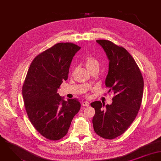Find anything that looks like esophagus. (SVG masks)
<instances>
[{
  "label": "esophagus",
  "mask_w": 161,
  "mask_h": 161,
  "mask_svg": "<svg viewBox=\"0 0 161 161\" xmlns=\"http://www.w3.org/2000/svg\"><path fill=\"white\" fill-rule=\"evenodd\" d=\"M82 106L85 107H88L89 106V103L88 101H84L82 103Z\"/></svg>",
  "instance_id": "obj_1"
}]
</instances>
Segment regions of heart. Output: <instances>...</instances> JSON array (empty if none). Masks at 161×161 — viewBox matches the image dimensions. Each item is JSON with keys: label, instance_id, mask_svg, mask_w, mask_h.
<instances>
[{"label": "heart", "instance_id": "heart-1", "mask_svg": "<svg viewBox=\"0 0 161 161\" xmlns=\"http://www.w3.org/2000/svg\"><path fill=\"white\" fill-rule=\"evenodd\" d=\"M86 65L88 69H89L95 65H99V62L94 57L89 55L86 58Z\"/></svg>", "mask_w": 161, "mask_h": 161}]
</instances>
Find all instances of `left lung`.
<instances>
[{
  "label": "left lung",
  "instance_id": "left-lung-1",
  "mask_svg": "<svg viewBox=\"0 0 161 161\" xmlns=\"http://www.w3.org/2000/svg\"><path fill=\"white\" fill-rule=\"evenodd\" d=\"M109 60L106 86L113 92L112 103L105 106L101 101L91 104L95 109L92 125L101 137L112 140L122 135L135 119L143 97V76L132 56L123 47L99 39Z\"/></svg>",
  "mask_w": 161,
  "mask_h": 161
}]
</instances>
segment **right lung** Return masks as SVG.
Instances as JSON below:
<instances>
[{"mask_svg":"<svg viewBox=\"0 0 161 161\" xmlns=\"http://www.w3.org/2000/svg\"><path fill=\"white\" fill-rule=\"evenodd\" d=\"M80 49L71 42L57 43L37 55L28 70L22 88L25 109L32 125L48 140L64 137L80 109L77 99L65 101L57 92Z\"/></svg>","mask_w":161,"mask_h":161,"instance_id":"obj_1","label":"right lung"}]
</instances>
